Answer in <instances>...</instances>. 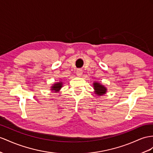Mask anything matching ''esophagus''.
<instances>
[{
	"label": "esophagus",
	"instance_id": "obj_1",
	"mask_svg": "<svg viewBox=\"0 0 153 153\" xmlns=\"http://www.w3.org/2000/svg\"><path fill=\"white\" fill-rule=\"evenodd\" d=\"M76 74L77 76H79V77L81 76L82 74H83V70H82L81 69H77L76 70Z\"/></svg>",
	"mask_w": 153,
	"mask_h": 153
}]
</instances>
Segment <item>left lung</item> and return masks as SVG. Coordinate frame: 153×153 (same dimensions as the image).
<instances>
[{
    "mask_svg": "<svg viewBox=\"0 0 153 153\" xmlns=\"http://www.w3.org/2000/svg\"><path fill=\"white\" fill-rule=\"evenodd\" d=\"M93 88L94 92L97 96H101L105 95L107 92V88L103 85L100 83V82L95 81L93 83Z\"/></svg>",
    "mask_w": 153,
    "mask_h": 153,
    "instance_id": "obj_1",
    "label": "left lung"
}]
</instances>
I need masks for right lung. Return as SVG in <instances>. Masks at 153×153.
<instances>
[{
	"mask_svg": "<svg viewBox=\"0 0 153 153\" xmlns=\"http://www.w3.org/2000/svg\"><path fill=\"white\" fill-rule=\"evenodd\" d=\"M62 85H63V83L62 81L54 83V84H53L50 87L51 91H53V92H59L62 87Z\"/></svg>",
	"mask_w": 153,
	"mask_h": 153,
	"instance_id": "obj_1",
	"label": "right lung"
}]
</instances>
